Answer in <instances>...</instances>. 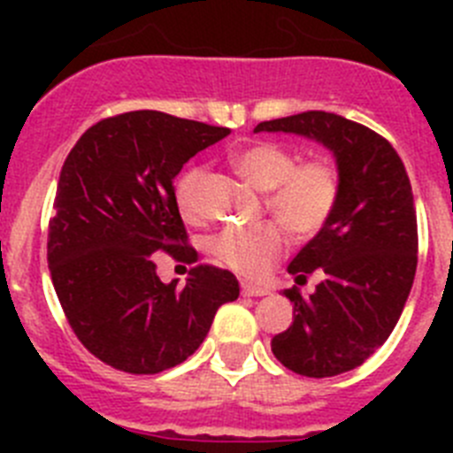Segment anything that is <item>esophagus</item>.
I'll use <instances>...</instances> for the list:
<instances>
[{"instance_id":"34e87169","label":"esophagus","mask_w":453,"mask_h":453,"mask_svg":"<svg viewBox=\"0 0 453 453\" xmlns=\"http://www.w3.org/2000/svg\"><path fill=\"white\" fill-rule=\"evenodd\" d=\"M267 288H261V286H250V283H242V295L245 297H265L267 295Z\"/></svg>"}]
</instances>
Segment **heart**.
<instances>
[{
    "label": "heart",
    "instance_id": "1",
    "mask_svg": "<svg viewBox=\"0 0 453 453\" xmlns=\"http://www.w3.org/2000/svg\"><path fill=\"white\" fill-rule=\"evenodd\" d=\"M240 177L267 192L265 206L295 238H311L334 213L338 174L326 161L297 163V156L276 142H251L231 154ZM203 172L190 167L177 183V206L186 219L199 218V183ZM286 250L279 224L265 222L245 229H224L211 240V254L242 276H261Z\"/></svg>",
    "mask_w": 453,
    "mask_h": 453
}]
</instances>
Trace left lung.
Wrapping results in <instances>:
<instances>
[{"mask_svg":"<svg viewBox=\"0 0 453 453\" xmlns=\"http://www.w3.org/2000/svg\"><path fill=\"white\" fill-rule=\"evenodd\" d=\"M315 140L335 158L334 213L288 272H322L313 295L283 290L292 324L272 338L288 370L313 379L342 374L374 354L392 334L418 267V218L402 158L386 138L324 111L261 122L254 134Z\"/></svg>","mask_w":453,"mask_h":453,"instance_id":"8db88e82","label":"left lung"}]
</instances>
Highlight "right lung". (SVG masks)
Here are the masks:
<instances>
[{"label": "right lung", "instance_id": "add662e5", "mask_svg": "<svg viewBox=\"0 0 453 453\" xmlns=\"http://www.w3.org/2000/svg\"><path fill=\"white\" fill-rule=\"evenodd\" d=\"M229 134L134 111L90 127L63 163L47 263L72 331L106 365L129 374L179 365L199 349L218 308L238 299L231 272L199 265L177 288L150 258L158 250L192 256L174 179Z\"/></svg>", "mask_w": 453, "mask_h": 453}]
</instances>
